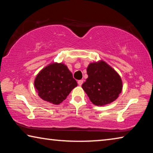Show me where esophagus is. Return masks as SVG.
<instances>
[{
    "label": "esophagus",
    "instance_id": "34e87169",
    "mask_svg": "<svg viewBox=\"0 0 153 153\" xmlns=\"http://www.w3.org/2000/svg\"><path fill=\"white\" fill-rule=\"evenodd\" d=\"M83 82H84V80H83V79H80V80H79L78 82H77L79 86H82V84H83Z\"/></svg>",
    "mask_w": 153,
    "mask_h": 153
}]
</instances>
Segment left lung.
<instances>
[{"label":"left lung","instance_id":"obj_1","mask_svg":"<svg viewBox=\"0 0 153 153\" xmlns=\"http://www.w3.org/2000/svg\"><path fill=\"white\" fill-rule=\"evenodd\" d=\"M87 74L88 77L82 87L95 105L111 103L122 91L120 76L104 61L90 63L87 67Z\"/></svg>","mask_w":153,"mask_h":153}]
</instances>
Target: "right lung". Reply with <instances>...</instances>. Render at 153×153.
Instances as JSON below:
<instances>
[{"mask_svg":"<svg viewBox=\"0 0 153 153\" xmlns=\"http://www.w3.org/2000/svg\"><path fill=\"white\" fill-rule=\"evenodd\" d=\"M77 86L71 72L63 63H52L36 76L34 88L42 100L59 105Z\"/></svg>","mask_w":153,"mask_h":153,"instance_id":"right-lung-1","label":"right lung"}]
</instances>
